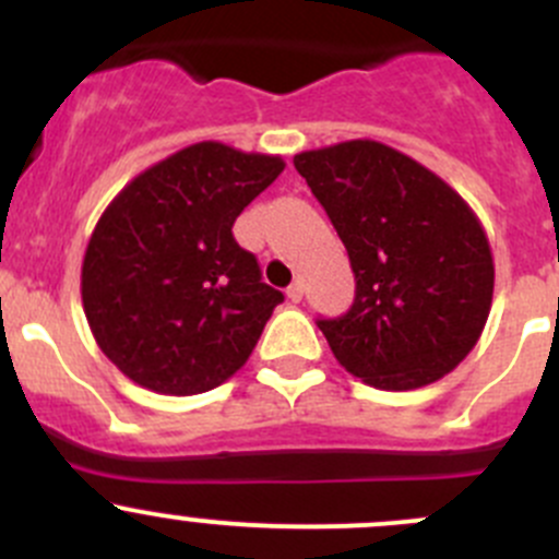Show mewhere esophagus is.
I'll return each instance as SVG.
<instances>
[{"instance_id":"esophagus-1","label":"esophagus","mask_w":559,"mask_h":559,"mask_svg":"<svg viewBox=\"0 0 559 559\" xmlns=\"http://www.w3.org/2000/svg\"><path fill=\"white\" fill-rule=\"evenodd\" d=\"M286 297H289V302H300L302 300V284H292L289 289H286Z\"/></svg>"}]
</instances>
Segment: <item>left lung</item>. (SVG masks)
<instances>
[{
  "instance_id": "obj_1",
  "label": "left lung",
  "mask_w": 559,
  "mask_h": 559,
  "mask_svg": "<svg viewBox=\"0 0 559 559\" xmlns=\"http://www.w3.org/2000/svg\"><path fill=\"white\" fill-rule=\"evenodd\" d=\"M352 259L357 297L321 319L337 362L408 392L452 373L487 324L495 262L473 207L432 170L379 140L295 156Z\"/></svg>"
}]
</instances>
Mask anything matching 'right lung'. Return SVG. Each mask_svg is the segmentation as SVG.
Masks as SVG:
<instances>
[{
	"instance_id": "1",
	"label": "right lung",
	"mask_w": 559,
	"mask_h": 559,
	"mask_svg": "<svg viewBox=\"0 0 559 559\" xmlns=\"http://www.w3.org/2000/svg\"><path fill=\"white\" fill-rule=\"evenodd\" d=\"M286 162L202 140L134 175L99 216L81 267L92 335L129 381L200 394L251 357L273 308L235 218Z\"/></svg>"
}]
</instances>
